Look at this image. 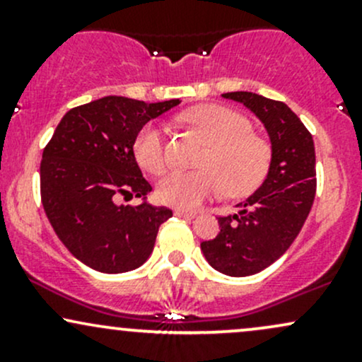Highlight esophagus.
<instances>
[{
  "instance_id": "obj_1",
  "label": "esophagus",
  "mask_w": 362,
  "mask_h": 362,
  "mask_svg": "<svg viewBox=\"0 0 362 362\" xmlns=\"http://www.w3.org/2000/svg\"><path fill=\"white\" fill-rule=\"evenodd\" d=\"M175 216H178V218L192 219V218H195V213H192V211H185V209H177Z\"/></svg>"
}]
</instances>
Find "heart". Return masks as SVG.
Here are the masks:
<instances>
[{"label": "heart", "instance_id": "1", "mask_svg": "<svg viewBox=\"0 0 362 362\" xmlns=\"http://www.w3.org/2000/svg\"><path fill=\"white\" fill-rule=\"evenodd\" d=\"M182 120L195 129L209 146L201 160V172H172L156 187L163 204L194 209L224 190L242 197L259 189L272 165V144L253 132L252 120L223 105H202L185 112ZM136 161L151 175L168 168L165 131L158 124H144L134 138Z\"/></svg>", "mask_w": 362, "mask_h": 362}]
</instances>
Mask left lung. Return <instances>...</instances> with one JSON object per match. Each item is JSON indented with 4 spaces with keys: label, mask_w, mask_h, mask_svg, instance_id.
Segmentation results:
<instances>
[{
    "label": "left lung",
    "mask_w": 362,
    "mask_h": 362,
    "mask_svg": "<svg viewBox=\"0 0 362 362\" xmlns=\"http://www.w3.org/2000/svg\"><path fill=\"white\" fill-rule=\"evenodd\" d=\"M223 97L250 109L264 122L272 143V165L264 184L240 202L238 214L219 216L218 236L201 243L216 271L245 277L274 264L300 235L317 192L315 144L284 102L252 91Z\"/></svg>",
    "instance_id": "left-lung-1"
}]
</instances>
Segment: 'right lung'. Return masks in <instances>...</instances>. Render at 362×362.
I'll return each instance as SVG.
<instances>
[{
	"instance_id": "right-lung-1",
	"label": "right lung",
	"mask_w": 362,
	"mask_h": 362,
	"mask_svg": "<svg viewBox=\"0 0 362 362\" xmlns=\"http://www.w3.org/2000/svg\"><path fill=\"white\" fill-rule=\"evenodd\" d=\"M180 100L146 103L103 97L66 112L40 161V199L64 247L105 274L141 267L155 247L168 207L120 206V197H144L151 185L136 161L134 138L148 120Z\"/></svg>"
}]
</instances>
